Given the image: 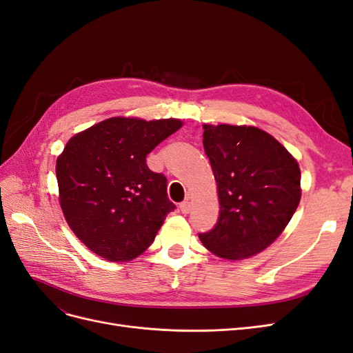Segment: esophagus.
<instances>
[{
	"label": "esophagus",
	"instance_id": "34e87169",
	"mask_svg": "<svg viewBox=\"0 0 353 353\" xmlns=\"http://www.w3.org/2000/svg\"><path fill=\"white\" fill-rule=\"evenodd\" d=\"M179 210L183 212L184 215H187V213H190V212H191V201H190L188 199L184 200V201L179 205Z\"/></svg>",
	"mask_w": 353,
	"mask_h": 353
}]
</instances>
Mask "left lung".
<instances>
[{
  "label": "left lung",
  "mask_w": 353,
  "mask_h": 353,
  "mask_svg": "<svg viewBox=\"0 0 353 353\" xmlns=\"http://www.w3.org/2000/svg\"><path fill=\"white\" fill-rule=\"evenodd\" d=\"M203 147L218 184L219 218L199 239L225 259H245L280 236L301 201V169L259 128L205 125Z\"/></svg>",
  "instance_id": "left-lung-1"
}]
</instances>
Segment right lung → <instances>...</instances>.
<instances>
[{
  "label": "right lung",
  "instance_id": "add662e5",
  "mask_svg": "<svg viewBox=\"0 0 353 353\" xmlns=\"http://www.w3.org/2000/svg\"><path fill=\"white\" fill-rule=\"evenodd\" d=\"M183 122L110 117L70 138L57 159L60 205L72 231L113 262L141 254L169 212L168 179L145 157Z\"/></svg>",
  "mask_w": 353,
  "mask_h": 353
}]
</instances>
